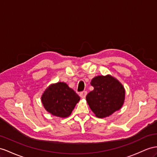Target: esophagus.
<instances>
[{
    "mask_svg": "<svg viewBox=\"0 0 157 157\" xmlns=\"http://www.w3.org/2000/svg\"><path fill=\"white\" fill-rule=\"evenodd\" d=\"M86 95H87V91H83L80 92V93H79V96L82 98H85Z\"/></svg>",
    "mask_w": 157,
    "mask_h": 157,
    "instance_id": "34e87169",
    "label": "esophagus"
}]
</instances>
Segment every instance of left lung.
Returning a JSON list of instances; mask_svg holds the SVG:
<instances>
[{"mask_svg":"<svg viewBox=\"0 0 157 157\" xmlns=\"http://www.w3.org/2000/svg\"><path fill=\"white\" fill-rule=\"evenodd\" d=\"M91 85L94 89L86 95V100L96 117H106L121 109L125 92L117 79L109 75L97 76Z\"/></svg>","mask_w":157,"mask_h":157,"instance_id":"left-lung-1","label":"left lung"}]
</instances>
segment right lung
<instances>
[{
	"mask_svg": "<svg viewBox=\"0 0 157 157\" xmlns=\"http://www.w3.org/2000/svg\"><path fill=\"white\" fill-rule=\"evenodd\" d=\"M79 99V96L63 82L50 86L42 96L46 111L59 117H68Z\"/></svg>",
	"mask_w": 157,
	"mask_h": 157,
	"instance_id": "add662e5",
	"label": "right lung"
}]
</instances>
